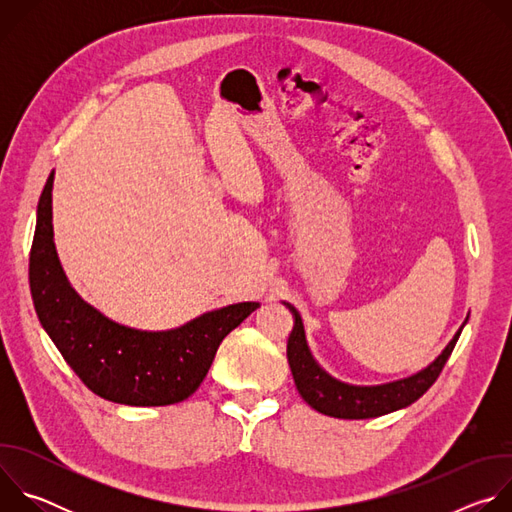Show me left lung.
Listing matches in <instances>:
<instances>
[{
	"label": "left lung",
	"instance_id": "1",
	"mask_svg": "<svg viewBox=\"0 0 512 512\" xmlns=\"http://www.w3.org/2000/svg\"><path fill=\"white\" fill-rule=\"evenodd\" d=\"M287 308L296 318L294 330H291L287 338V360H289V369H291V375H294L296 387L310 407L338 419L381 417L415 403L437 381V377H440L464 328L462 326L456 332V336L446 346V350L421 373L395 383H387V385L354 387V385H346L332 379L326 371L318 367V362L314 360L306 342L304 322L300 312L291 304H287Z\"/></svg>",
	"mask_w": 512,
	"mask_h": 512
}]
</instances>
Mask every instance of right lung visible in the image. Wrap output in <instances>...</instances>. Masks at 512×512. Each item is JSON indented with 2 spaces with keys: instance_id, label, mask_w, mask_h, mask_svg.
<instances>
[{
  "instance_id": "obj_1",
  "label": "right lung",
  "mask_w": 512,
  "mask_h": 512,
  "mask_svg": "<svg viewBox=\"0 0 512 512\" xmlns=\"http://www.w3.org/2000/svg\"><path fill=\"white\" fill-rule=\"evenodd\" d=\"M52 182L54 172L40 194L30 251V289L40 324L95 395L135 407L188 399L225 336L259 304H233L168 332H141L105 318L79 298L60 267L52 241Z\"/></svg>"
}]
</instances>
